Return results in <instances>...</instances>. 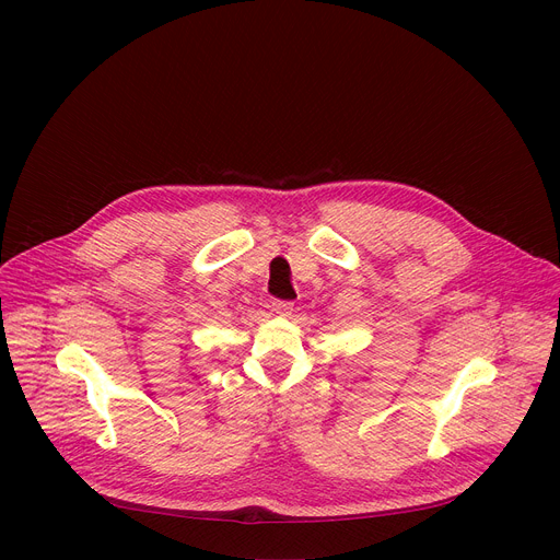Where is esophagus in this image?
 Returning <instances> with one entry per match:
<instances>
[{
	"mask_svg": "<svg viewBox=\"0 0 560 560\" xmlns=\"http://www.w3.org/2000/svg\"><path fill=\"white\" fill-rule=\"evenodd\" d=\"M270 307H272V312H277V314H281V316H288V314L294 310V303H292V301H279V299H275Z\"/></svg>",
	"mask_w": 560,
	"mask_h": 560,
	"instance_id": "esophagus-1",
	"label": "esophagus"
}]
</instances>
